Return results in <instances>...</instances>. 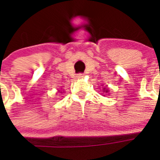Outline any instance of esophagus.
<instances>
[{"label": "esophagus", "instance_id": "1", "mask_svg": "<svg viewBox=\"0 0 160 160\" xmlns=\"http://www.w3.org/2000/svg\"><path fill=\"white\" fill-rule=\"evenodd\" d=\"M77 76H78V78H81V77L84 76V74H83V73H79V74H78Z\"/></svg>", "mask_w": 160, "mask_h": 160}]
</instances>
